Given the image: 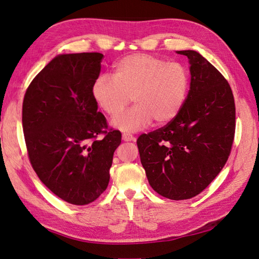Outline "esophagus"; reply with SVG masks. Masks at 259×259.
Wrapping results in <instances>:
<instances>
[{
  "instance_id": "esophagus-1",
  "label": "esophagus",
  "mask_w": 259,
  "mask_h": 259,
  "mask_svg": "<svg viewBox=\"0 0 259 259\" xmlns=\"http://www.w3.org/2000/svg\"><path fill=\"white\" fill-rule=\"evenodd\" d=\"M122 139L124 140V142H132V140H135V137L132 134H130V133H123Z\"/></svg>"
}]
</instances>
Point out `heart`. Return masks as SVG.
Wrapping results in <instances>:
<instances>
[{
	"label": "heart",
	"instance_id": "heart-1",
	"mask_svg": "<svg viewBox=\"0 0 259 259\" xmlns=\"http://www.w3.org/2000/svg\"><path fill=\"white\" fill-rule=\"evenodd\" d=\"M189 91V72L179 62H167L148 54H133L115 62L113 76L101 74L92 88L98 106L110 116L123 110L132 97L136 106L114 117L112 125L135 132L174 120Z\"/></svg>",
	"mask_w": 259,
	"mask_h": 259
}]
</instances>
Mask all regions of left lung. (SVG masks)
<instances>
[{
	"label": "left lung",
	"mask_w": 259,
	"mask_h": 259,
	"mask_svg": "<svg viewBox=\"0 0 259 259\" xmlns=\"http://www.w3.org/2000/svg\"><path fill=\"white\" fill-rule=\"evenodd\" d=\"M190 64V90L174 120L140 135V162L152 189L164 198L187 200L213 182L228 160L236 131L229 83L195 51H178Z\"/></svg>",
	"instance_id": "1"
}]
</instances>
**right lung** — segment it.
<instances>
[{
    "label": "right lung",
    "instance_id": "obj_1",
    "mask_svg": "<svg viewBox=\"0 0 259 259\" xmlns=\"http://www.w3.org/2000/svg\"><path fill=\"white\" fill-rule=\"evenodd\" d=\"M100 53L62 54L30 83L22 104V128L31 165L64 201L85 205L108 187L121 133L109 130L92 88ZM103 138L98 139V135Z\"/></svg>",
    "mask_w": 259,
    "mask_h": 259
}]
</instances>
